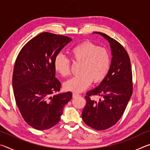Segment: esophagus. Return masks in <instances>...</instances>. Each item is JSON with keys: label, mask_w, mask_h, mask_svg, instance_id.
I'll list each match as a JSON object with an SVG mask.
<instances>
[{"label": "esophagus", "mask_w": 150, "mask_h": 150, "mask_svg": "<svg viewBox=\"0 0 150 150\" xmlns=\"http://www.w3.org/2000/svg\"><path fill=\"white\" fill-rule=\"evenodd\" d=\"M79 95V94H77V93H73V98H75V97H77V96H78Z\"/></svg>", "instance_id": "34e87169"}]
</instances>
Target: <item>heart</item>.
Here are the masks:
<instances>
[{"instance_id":"obj_1","label":"heart","mask_w":150,"mask_h":150,"mask_svg":"<svg viewBox=\"0 0 150 150\" xmlns=\"http://www.w3.org/2000/svg\"><path fill=\"white\" fill-rule=\"evenodd\" d=\"M69 54L74 62L81 63L80 75L66 81L65 90L74 93L82 92L94 83L105 79L110 67V56L107 50L89 42H84L69 50ZM54 69L57 73L66 77L70 73V62L64 55L59 54L54 59Z\"/></svg>"}]
</instances>
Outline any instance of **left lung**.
<instances>
[{"label":"left lung","instance_id":"8db88e82","mask_svg":"<svg viewBox=\"0 0 150 150\" xmlns=\"http://www.w3.org/2000/svg\"><path fill=\"white\" fill-rule=\"evenodd\" d=\"M93 34L107 40L112 57L105 79L87 93L82 119L91 128L104 130L115 125L122 116L132 94V74L130 58L122 45L103 33ZM92 95L102 96V99L96 101L91 98Z\"/></svg>","mask_w":150,"mask_h":150}]
</instances>
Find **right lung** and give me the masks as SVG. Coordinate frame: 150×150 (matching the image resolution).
Returning a JSON list of instances; mask_svg holds the SVG:
<instances>
[{
	"label": "right lung",
	"mask_w": 150,
	"mask_h": 150,
	"mask_svg": "<svg viewBox=\"0 0 150 150\" xmlns=\"http://www.w3.org/2000/svg\"><path fill=\"white\" fill-rule=\"evenodd\" d=\"M69 37L44 32L27 43L15 62L12 87L18 108L26 122L38 130L59 122L72 93H59L54 59L68 43Z\"/></svg>",
	"instance_id": "obj_1"
}]
</instances>
